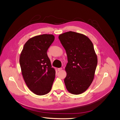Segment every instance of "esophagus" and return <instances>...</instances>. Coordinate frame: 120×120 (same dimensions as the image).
Wrapping results in <instances>:
<instances>
[{
  "label": "esophagus",
  "instance_id": "34e87169",
  "mask_svg": "<svg viewBox=\"0 0 120 120\" xmlns=\"http://www.w3.org/2000/svg\"><path fill=\"white\" fill-rule=\"evenodd\" d=\"M62 69H63V68H57V71H60L62 70Z\"/></svg>",
  "mask_w": 120,
  "mask_h": 120
}]
</instances>
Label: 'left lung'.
Segmentation results:
<instances>
[{
    "label": "left lung",
    "instance_id": "1",
    "mask_svg": "<svg viewBox=\"0 0 120 120\" xmlns=\"http://www.w3.org/2000/svg\"><path fill=\"white\" fill-rule=\"evenodd\" d=\"M59 38L68 57L64 79L66 88L72 94H82L93 81L97 66L93 43L85 35L71 31L60 34Z\"/></svg>",
    "mask_w": 120,
    "mask_h": 120
}]
</instances>
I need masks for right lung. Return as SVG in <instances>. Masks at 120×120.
I'll return each instance as SVG.
<instances>
[{"mask_svg":"<svg viewBox=\"0 0 120 120\" xmlns=\"http://www.w3.org/2000/svg\"><path fill=\"white\" fill-rule=\"evenodd\" d=\"M54 40L52 34L35 36L25 43L20 53L19 63L23 79L28 89L37 95L49 93L55 78L56 71L47 54Z\"/></svg>","mask_w":120,"mask_h":120,"instance_id":"obj_1","label":"right lung"}]
</instances>
